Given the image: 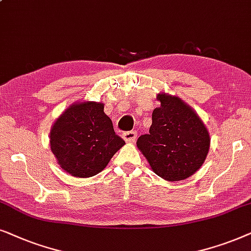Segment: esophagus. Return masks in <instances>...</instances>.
Here are the masks:
<instances>
[{"label": "esophagus", "instance_id": "34e87169", "mask_svg": "<svg viewBox=\"0 0 251 251\" xmlns=\"http://www.w3.org/2000/svg\"><path fill=\"white\" fill-rule=\"evenodd\" d=\"M136 136H138V133L135 131H128L123 133V139L125 140L126 142H134L136 140Z\"/></svg>", "mask_w": 251, "mask_h": 251}]
</instances>
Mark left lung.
<instances>
[{"instance_id":"obj_1","label":"left lung","mask_w":251,"mask_h":251,"mask_svg":"<svg viewBox=\"0 0 251 251\" xmlns=\"http://www.w3.org/2000/svg\"><path fill=\"white\" fill-rule=\"evenodd\" d=\"M159 108L152 111L148 134L136 146L152 171L169 181L188 178L201 168L208 155L210 136L200 117L185 102L158 94Z\"/></svg>"}]
</instances>
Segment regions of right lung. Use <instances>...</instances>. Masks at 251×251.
Wrapping results in <instances>:
<instances>
[{
  "instance_id": "add662e5",
  "label": "right lung",
  "mask_w": 251,
  "mask_h": 251,
  "mask_svg": "<svg viewBox=\"0 0 251 251\" xmlns=\"http://www.w3.org/2000/svg\"><path fill=\"white\" fill-rule=\"evenodd\" d=\"M104 104L75 103L56 120L50 131V148L65 172L88 178L101 172L125 145L115 133Z\"/></svg>"
}]
</instances>
